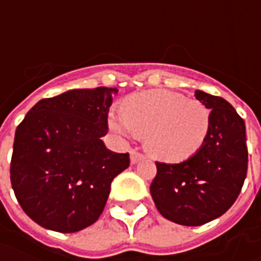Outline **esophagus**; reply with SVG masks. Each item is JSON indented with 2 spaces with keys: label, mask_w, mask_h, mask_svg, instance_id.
Here are the masks:
<instances>
[{
  "label": "esophagus",
  "mask_w": 261,
  "mask_h": 261,
  "mask_svg": "<svg viewBox=\"0 0 261 261\" xmlns=\"http://www.w3.org/2000/svg\"><path fill=\"white\" fill-rule=\"evenodd\" d=\"M144 158H145V155H144L142 152H139V151H136V149H132V151H130V163H132V164H136V163L142 161Z\"/></svg>",
  "instance_id": "1"
}]
</instances>
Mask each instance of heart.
<instances>
[{
  "instance_id": "b5f03b06",
  "label": "heart",
  "mask_w": 261,
  "mask_h": 261,
  "mask_svg": "<svg viewBox=\"0 0 261 261\" xmlns=\"http://www.w3.org/2000/svg\"><path fill=\"white\" fill-rule=\"evenodd\" d=\"M109 126L123 136H145L152 155L177 163L202 148L211 129V112L200 100L168 90H149L129 95L122 113L112 112Z\"/></svg>"
}]
</instances>
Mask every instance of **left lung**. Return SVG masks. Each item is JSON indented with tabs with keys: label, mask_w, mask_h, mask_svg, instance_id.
I'll return each mask as SVG.
<instances>
[{
	"label": "left lung",
	"mask_w": 261,
	"mask_h": 261,
	"mask_svg": "<svg viewBox=\"0 0 261 261\" xmlns=\"http://www.w3.org/2000/svg\"><path fill=\"white\" fill-rule=\"evenodd\" d=\"M211 109V129L195 155L178 164L156 161L151 196L168 221L186 226L211 222L234 205L248 167L246 123L236 109L218 95L196 90Z\"/></svg>",
	"instance_id": "1"
}]
</instances>
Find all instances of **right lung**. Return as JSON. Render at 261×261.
Masks as SVG:
<instances>
[{"instance_id":"1","label":"right lung","mask_w":261,"mask_h":261,"mask_svg":"<svg viewBox=\"0 0 261 261\" xmlns=\"http://www.w3.org/2000/svg\"><path fill=\"white\" fill-rule=\"evenodd\" d=\"M116 88L71 90L36 103L17 126L10 164L14 195L36 224L58 232L93 225L129 154L100 139Z\"/></svg>"}]
</instances>
